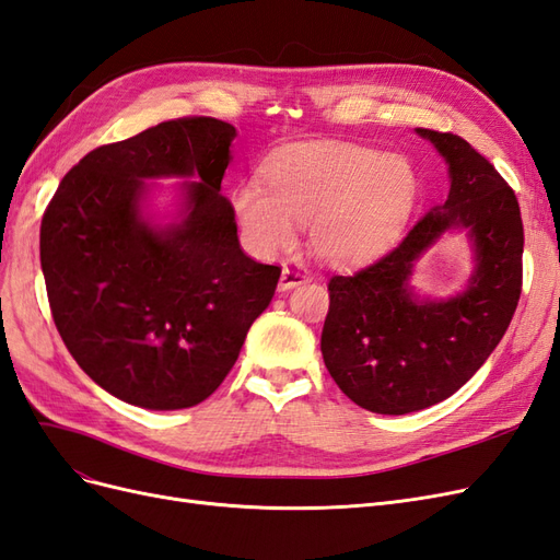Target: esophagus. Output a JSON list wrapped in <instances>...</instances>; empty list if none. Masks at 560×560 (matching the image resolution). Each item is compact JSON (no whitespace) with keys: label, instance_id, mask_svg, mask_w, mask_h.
I'll return each mask as SVG.
<instances>
[{"label":"esophagus","instance_id":"obj_1","mask_svg":"<svg viewBox=\"0 0 560 560\" xmlns=\"http://www.w3.org/2000/svg\"><path fill=\"white\" fill-rule=\"evenodd\" d=\"M308 282V270L301 268L299 264H287L282 268V276H280V290H294V287Z\"/></svg>","mask_w":560,"mask_h":560}]
</instances>
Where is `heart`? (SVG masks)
Masks as SVG:
<instances>
[{
	"mask_svg": "<svg viewBox=\"0 0 560 560\" xmlns=\"http://www.w3.org/2000/svg\"><path fill=\"white\" fill-rule=\"evenodd\" d=\"M266 184L243 182L233 210L259 252L294 243V224H311L322 261L360 266L378 259L409 226L420 200V175L401 156L348 142H301L278 149Z\"/></svg>",
	"mask_w": 560,
	"mask_h": 560,
	"instance_id": "heart-1",
	"label": "heart"
}]
</instances>
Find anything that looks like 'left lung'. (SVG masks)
I'll list each match as a JSON object with an SVG mask.
<instances>
[{
	"instance_id": "left-lung-1",
	"label": "left lung",
	"mask_w": 560,
	"mask_h": 560,
	"mask_svg": "<svg viewBox=\"0 0 560 560\" xmlns=\"http://www.w3.org/2000/svg\"><path fill=\"white\" fill-rule=\"evenodd\" d=\"M448 165L444 206L428 212L376 264L329 280L322 358L366 411L404 416L457 393L490 358L521 296L523 224L514 191L477 149L453 132L416 128ZM465 230L472 276L446 300L418 298L415 264L444 232Z\"/></svg>"
}]
</instances>
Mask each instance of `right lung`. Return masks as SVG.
I'll return each instance as SVG.
<instances>
[{"instance_id":"right-lung-1","label":"right lung","mask_w":560,"mask_h":560,"mask_svg":"<svg viewBox=\"0 0 560 560\" xmlns=\"http://www.w3.org/2000/svg\"><path fill=\"white\" fill-rule=\"evenodd\" d=\"M235 128L189 116L93 149L58 186L39 254L54 322L77 364L116 399L175 411L222 385L276 294L280 268L249 259L219 194ZM177 176L163 225L145 206Z\"/></svg>"}]
</instances>
